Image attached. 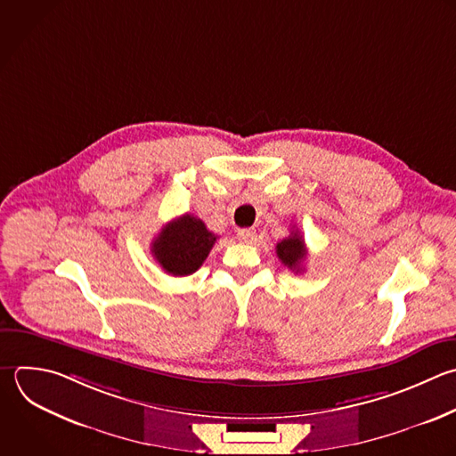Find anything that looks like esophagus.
<instances>
[{"label":"esophagus","instance_id":"1","mask_svg":"<svg viewBox=\"0 0 456 456\" xmlns=\"http://www.w3.org/2000/svg\"><path fill=\"white\" fill-rule=\"evenodd\" d=\"M255 235H256V232H255L253 228H242V230L237 232V237H239V240H242V242H253Z\"/></svg>","mask_w":456,"mask_h":456}]
</instances>
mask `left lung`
Returning <instances> with one entry per match:
<instances>
[{
	"label": "left lung",
	"instance_id": "8db88e82",
	"mask_svg": "<svg viewBox=\"0 0 456 456\" xmlns=\"http://www.w3.org/2000/svg\"><path fill=\"white\" fill-rule=\"evenodd\" d=\"M276 255L283 265L299 273L303 262L306 258V248L303 242V235L297 230H292L290 235L276 244Z\"/></svg>",
	"mask_w": 456,
	"mask_h": 456
}]
</instances>
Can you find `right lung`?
<instances>
[{
	"mask_svg": "<svg viewBox=\"0 0 456 456\" xmlns=\"http://www.w3.org/2000/svg\"><path fill=\"white\" fill-rule=\"evenodd\" d=\"M216 240L217 235L207 230L201 219L185 214L162 228L151 253L167 274L189 276L201 267Z\"/></svg>",
	"mask_w": 456,
	"mask_h": 456,
	"instance_id": "add662e5",
	"label": "right lung"
}]
</instances>
